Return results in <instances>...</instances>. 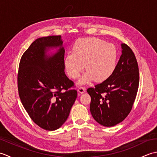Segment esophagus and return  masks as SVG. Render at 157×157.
<instances>
[{"instance_id":"34e87169","label":"esophagus","mask_w":157,"mask_h":157,"mask_svg":"<svg viewBox=\"0 0 157 157\" xmlns=\"http://www.w3.org/2000/svg\"><path fill=\"white\" fill-rule=\"evenodd\" d=\"M78 91L79 93H80V94H83V93H84L86 92V89L83 87H80L78 89Z\"/></svg>"}]
</instances>
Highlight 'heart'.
I'll list each match as a JSON object with an SVG mask.
<instances>
[{"instance_id": "obj_1", "label": "heart", "mask_w": 157, "mask_h": 157, "mask_svg": "<svg viewBox=\"0 0 157 157\" xmlns=\"http://www.w3.org/2000/svg\"><path fill=\"white\" fill-rule=\"evenodd\" d=\"M117 56V50L112 44L96 38H82L75 43L73 52L65 56L64 63L72 79L78 78L85 65L87 72L78 81V84L83 85L110 78L115 70Z\"/></svg>"}]
</instances>
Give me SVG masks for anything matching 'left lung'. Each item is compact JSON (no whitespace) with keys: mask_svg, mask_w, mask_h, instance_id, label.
Instances as JSON below:
<instances>
[{"mask_svg":"<svg viewBox=\"0 0 157 157\" xmlns=\"http://www.w3.org/2000/svg\"><path fill=\"white\" fill-rule=\"evenodd\" d=\"M122 54L111 76L87 92L95 121L105 127L121 123L131 111L139 86V69L132 50L121 44Z\"/></svg>","mask_w":157,"mask_h":157,"instance_id":"left-lung-1","label":"left lung"}]
</instances>
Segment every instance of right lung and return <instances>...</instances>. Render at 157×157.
<instances>
[{
	"label": "right lung",
	"instance_id": "1",
	"mask_svg": "<svg viewBox=\"0 0 157 157\" xmlns=\"http://www.w3.org/2000/svg\"><path fill=\"white\" fill-rule=\"evenodd\" d=\"M55 53H49L52 49ZM61 36L36 39L23 53L17 75L18 91L25 111L36 124L53 131L68 118L78 92L65 73Z\"/></svg>",
	"mask_w": 157,
	"mask_h": 157
}]
</instances>
